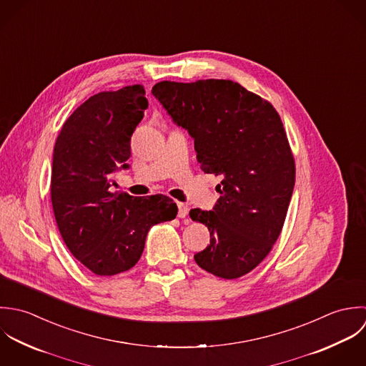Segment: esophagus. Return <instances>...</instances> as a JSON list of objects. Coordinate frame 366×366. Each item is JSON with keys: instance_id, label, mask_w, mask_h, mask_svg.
Returning a JSON list of instances; mask_svg holds the SVG:
<instances>
[{"instance_id": "1", "label": "esophagus", "mask_w": 366, "mask_h": 366, "mask_svg": "<svg viewBox=\"0 0 366 366\" xmlns=\"http://www.w3.org/2000/svg\"><path fill=\"white\" fill-rule=\"evenodd\" d=\"M177 207H178V218H185L188 215V207L182 202H178Z\"/></svg>"}]
</instances>
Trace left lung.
I'll return each instance as SVG.
<instances>
[{
	"label": "left lung",
	"mask_w": 366,
	"mask_h": 366,
	"mask_svg": "<svg viewBox=\"0 0 366 366\" xmlns=\"http://www.w3.org/2000/svg\"><path fill=\"white\" fill-rule=\"evenodd\" d=\"M151 93L192 137L201 169L222 178L212 211L189 212L211 232L197 264L222 279L244 276L272 250L292 199L295 168L280 116L232 80H164Z\"/></svg>",
	"instance_id": "8db88e82"
}]
</instances>
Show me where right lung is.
Wrapping results in <instances>:
<instances>
[{
	"label": "right lung",
	"mask_w": 366,
	"mask_h": 366,
	"mask_svg": "<svg viewBox=\"0 0 366 366\" xmlns=\"http://www.w3.org/2000/svg\"><path fill=\"white\" fill-rule=\"evenodd\" d=\"M147 107L140 84L97 93L74 110L54 148L55 219L71 253L97 276L134 267L148 230L178 212L165 195L110 192L113 175L130 168L132 136Z\"/></svg>",
	"instance_id": "1"
}]
</instances>
